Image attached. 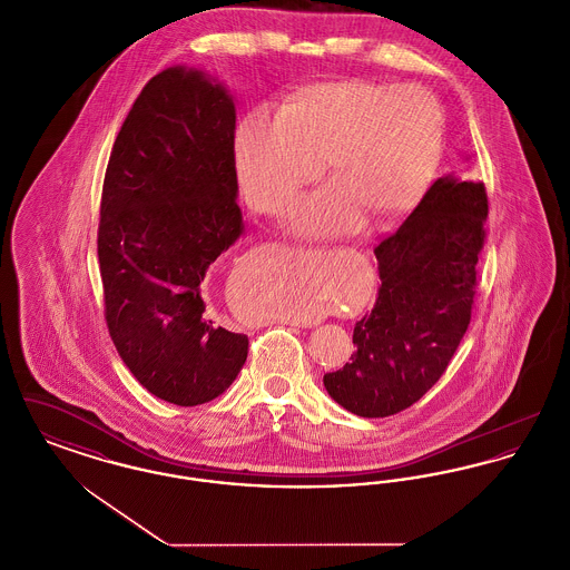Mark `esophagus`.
<instances>
[{"label": "esophagus", "mask_w": 570, "mask_h": 570, "mask_svg": "<svg viewBox=\"0 0 570 570\" xmlns=\"http://www.w3.org/2000/svg\"><path fill=\"white\" fill-rule=\"evenodd\" d=\"M286 325L301 326V328H312V326H316L318 323H316V321H298V318H293V321H288Z\"/></svg>", "instance_id": "esophagus-1"}]
</instances>
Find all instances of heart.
<instances>
[{"label": "heart", "instance_id": "obj_1", "mask_svg": "<svg viewBox=\"0 0 570 570\" xmlns=\"http://www.w3.org/2000/svg\"><path fill=\"white\" fill-rule=\"evenodd\" d=\"M444 149V112L419 85L326 81L297 89L279 112L252 109L233 138L239 188L252 209L282 216L321 175L333 181L298 205L295 230L353 233L365 217L386 222L412 209L434 181ZM288 316L321 314V297H298Z\"/></svg>", "mask_w": 570, "mask_h": 570}]
</instances>
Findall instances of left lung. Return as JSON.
I'll use <instances>...</instances> for the list:
<instances>
[{
	"label": "left lung",
	"mask_w": 570,
	"mask_h": 570,
	"mask_svg": "<svg viewBox=\"0 0 570 570\" xmlns=\"http://www.w3.org/2000/svg\"><path fill=\"white\" fill-rule=\"evenodd\" d=\"M485 219L483 181L451 173L374 249L376 305L354 326L351 363L323 379L340 406L365 419L391 416L444 374L470 325Z\"/></svg>",
	"instance_id": "obj_1"
}]
</instances>
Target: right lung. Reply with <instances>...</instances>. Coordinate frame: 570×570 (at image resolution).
<instances>
[{
	"label": "right lung",
	"instance_id": "obj_1",
	"mask_svg": "<svg viewBox=\"0 0 570 570\" xmlns=\"http://www.w3.org/2000/svg\"><path fill=\"white\" fill-rule=\"evenodd\" d=\"M235 100L200 68L147 82L110 154L98 228L112 344L149 393L175 406L222 395L247 335L212 321L203 282L245 233L233 163Z\"/></svg>",
	"mask_w": 570,
	"mask_h": 570
}]
</instances>
